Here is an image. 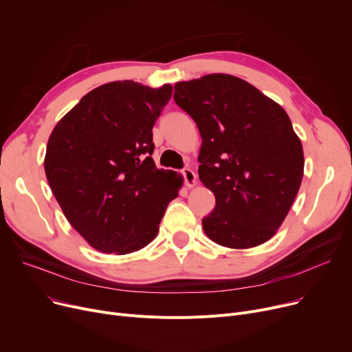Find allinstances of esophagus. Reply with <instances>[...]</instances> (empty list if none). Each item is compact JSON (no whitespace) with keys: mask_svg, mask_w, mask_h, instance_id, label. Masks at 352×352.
<instances>
[{"mask_svg":"<svg viewBox=\"0 0 352 352\" xmlns=\"http://www.w3.org/2000/svg\"><path fill=\"white\" fill-rule=\"evenodd\" d=\"M181 173H182V177H184V181H186V186H187L188 188H192V187L197 186V177H195V174H194L192 170L184 168Z\"/></svg>","mask_w":352,"mask_h":352,"instance_id":"1","label":"esophagus"}]
</instances>
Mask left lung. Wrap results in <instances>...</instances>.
Returning a JSON list of instances; mask_svg holds the SVG:
<instances>
[{
	"instance_id": "8db88e82",
	"label": "left lung",
	"mask_w": 352,
	"mask_h": 352,
	"mask_svg": "<svg viewBox=\"0 0 352 352\" xmlns=\"http://www.w3.org/2000/svg\"><path fill=\"white\" fill-rule=\"evenodd\" d=\"M202 138L201 182L215 208L202 219L214 243L254 248L275 235L298 194L304 151L285 109L250 82L208 74L174 85Z\"/></svg>"
}]
</instances>
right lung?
<instances>
[{
	"mask_svg": "<svg viewBox=\"0 0 352 352\" xmlns=\"http://www.w3.org/2000/svg\"><path fill=\"white\" fill-rule=\"evenodd\" d=\"M173 85L114 81L85 94L48 138L44 168L68 219L97 251L124 255L157 236L184 178L158 170L153 126Z\"/></svg>",
	"mask_w": 352,
	"mask_h": 352,
	"instance_id": "obj_1",
	"label": "right lung"
}]
</instances>
